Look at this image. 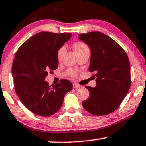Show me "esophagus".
I'll list each match as a JSON object with an SVG mask.
<instances>
[{
    "label": "esophagus",
    "mask_w": 146,
    "mask_h": 146,
    "mask_svg": "<svg viewBox=\"0 0 146 146\" xmlns=\"http://www.w3.org/2000/svg\"><path fill=\"white\" fill-rule=\"evenodd\" d=\"M73 88L74 89H77V88H78V87H80V85H79V84H77V83H73Z\"/></svg>",
    "instance_id": "34e87169"
}]
</instances>
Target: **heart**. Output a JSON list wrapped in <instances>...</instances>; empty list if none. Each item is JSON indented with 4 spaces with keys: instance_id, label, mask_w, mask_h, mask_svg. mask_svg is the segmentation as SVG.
I'll list each match as a JSON object with an SVG mask.
<instances>
[{
    "instance_id": "obj_1",
    "label": "heart",
    "mask_w": 146,
    "mask_h": 146,
    "mask_svg": "<svg viewBox=\"0 0 146 146\" xmlns=\"http://www.w3.org/2000/svg\"><path fill=\"white\" fill-rule=\"evenodd\" d=\"M73 47H74V49L77 54L81 53V52H82L83 50L89 48L88 46H87V44L85 43V42H81V41L75 42V43L73 44ZM65 51V46H62L59 48V49H58V50H57L58 59L59 60L61 59V58L62 57V56L63 55ZM66 73H67V75H69V76H72V77L76 76L77 74V71H75V70L72 69H68L67 72H66Z\"/></svg>"
}]
</instances>
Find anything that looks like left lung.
I'll return each instance as SVG.
<instances>
[{
	"label": "left lung",
	"mask_w": 146,
	"mask_h": 146,
	"mask_svg": "<svg viewBox=\"0 0 146 146\" xmlns=\"http://www.w3.org/2000/svg\"><path fill=\"white\" fill-rule=\"evenodd\" d=\"M79 38L90 47L88 70L97 77L96 87L85 86L90 97L82 105L93 115H108L119 108L131 86L129 59L117 42L102 33L81 34Z\"/></svg>",
	"instance_id": "obj_1"
}]
</instances>
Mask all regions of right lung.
<instances>
[{"label": "right lung", "mask_w": 146, "mask_h": 146, "mask_svg": "<svg viewBox=\"0 0 146 146\" xmlns=\"http://www.w3.org/2000/svg\"><path fill=\"white\" fill-rule=\"evenodd\" d=\"M71 33H38L21 44L12 65L15 89L29 111L46 117L60 110L65 95L73 88L67 79L49 85L45 78L59 64L57 50L71 37Z\"/></svg>", "instance_id": "1"}]
</instances>
